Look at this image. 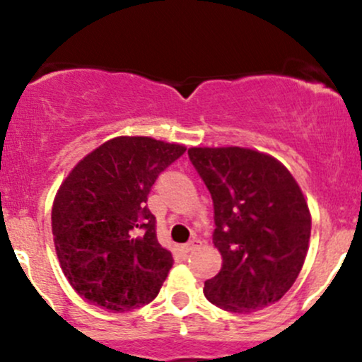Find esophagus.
I'll list each match as a JSON object with an SVG mask.
<instances>
[{
	"label": "esophagus",
	"instance_id": "34e87169",
	"mask_svg": "<svg viewBox=\"0 0 362 362\" xmlns=\"http://www.w3.org/2000/svg\"><path fill=\"white\" fill-rule=\"evenodd\" d=\"M199 243H201V242H199V240H190V242L185 243L182 248H184V252H192V250H195V248L199 247Z\"/></svg>",
	"mask_w": 362,
	"mask_h": 362
}]
</instances>
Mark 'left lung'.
Listing matches in <instances>:
<instances>
[{"instance_id": "left-lung-1", "label": "left lung", "mask_w": 362, "mask_h": 362, "mask_svg": "<svg viewBox=\"0 0 362 362\" xmlns=\"http://www.w3.org/2000/svg\"><path fill=\"white\" fill-rule=\"evenodd\" d=\"M214 206L221 271L204 296L231 313L274 305L300 276L311 235L303 190L279 160L250 148H189Z\"/></svg>"}]
</instances>
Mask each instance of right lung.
<instances>
[{
	"instance_id": "right-lung-1",
	"label": "right lung",
	"mask_w": 362,
	"mask_h": 362,
	"mask_svg": "<svg viewBox=\"0 0 362 362\" xmlns=\"http://www.w3.org/2000/svg\"><path fill=\"white\" fill-rule=\"evenodd\" d=\"M185 146L117 136L88 153L52 202V236L73 289L114 313L148 305L173 265L146 207L153 184Z\"/></svg>"
}]
</instances>
